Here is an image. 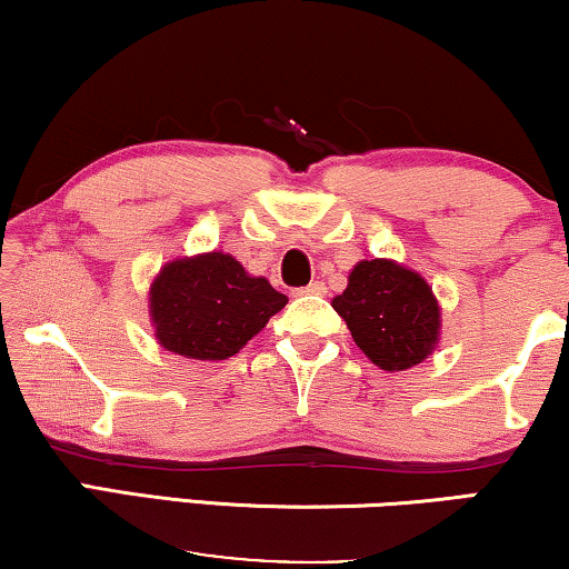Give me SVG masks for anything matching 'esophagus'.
Masks as SVG:
<instances>
[{"instance_id": "1", "label": "esophagus", "mask_w": 569, "mask_h": 569, "mask_svg": "<svg viewBox=\"0 0 569 569\" xmlns=\"http://www.w3.org/2000/svg\"><path fill=\"white\" fill-rule=\"evenodd\" d=\"M296 293H315V296H322V293H327V288H325V283H319V281H311L309 286H303V288H299V291Z\"/></svg>"}]
</instances>
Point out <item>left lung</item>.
I'll use <instances>...</instances> for the list:
<instances>
[{"instance_id": "obj_1", "label": "left lung", "mask_w": 569, "mask_h": 569, "mask_svg": "<svg viewBox=\"0 0 569 569\" xmlns=\"http://www.w3.org/2000/svg\"><path fill=\"white\" fill-rule=\"evenodd\" d=\"M332 307L346 319L356 346L383 371H407L438 348L441 307L418 270L395 260H361Z\"/></svg>"}]
</instances>
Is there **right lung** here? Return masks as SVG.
Masks as SVG:
<instances>
[{"instance_id": "add662e5", "label": "right lung", "mask_w": 569, "mask_h": 569, "mask_svg": "<svg viewBox=\"0 0 569 569\" xmlns=\"http://www.w3.org/2000/svg\"><path fill=\"white\" fill-rule=\"evenodd\" d=\"M286 303L268 278L219 250L170 260L149 286L157 342L190 361H227Z\"/></svg>"}]
</instances>
